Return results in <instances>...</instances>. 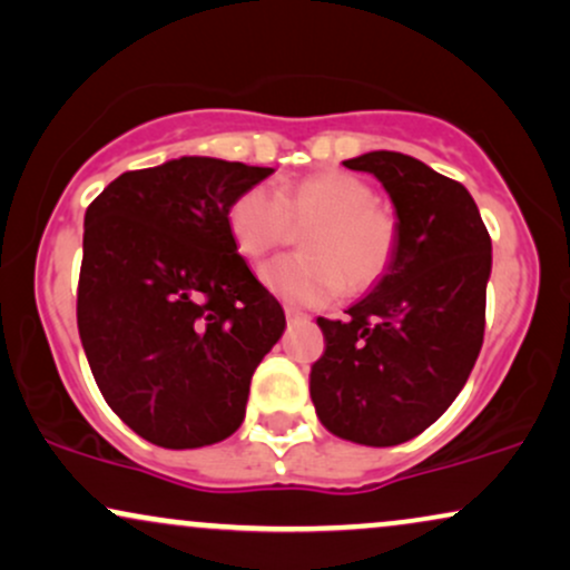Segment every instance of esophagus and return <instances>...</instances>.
Wrapping results in <instances>:
<instances>
[{
    "label": "esophagus",
    "mask_w": 570,
    "mask_h": 570,
    "mask_svg": "<svg viewBox=\"0 0 570 570\" xmlns=\"http://www.w3.org/2000/svg\"><path fill=\"white\" fill-rule=\"evenodd\" d=\"M284 313H286V321H305L307 318V315L305 313H302V309H297V307H289V305H286L284 307Z\"/></svg>",
    "instance_id": "1"
}]
</instances>
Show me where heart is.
Wrapping results in <instances>:
<instances>
[{
  "label": "heart",
  "instance_id": "obj_1",
  "mask_svg": "<svg viewBox=\"0 0 570 570\" xmlns=\"http://www.w3.org/2000/svg\"><path fill=\"white\" fill-rule=\"evenodd\" d=\"M305 228V255L263 265L265 289L292 305H326L347 286L368 289L397 247V226L376 205V194L350 173H318L292 186H252L228 207V234L247 261H263Z\"/></svg>",
  "mask_w": 570,
  "mask_h": 570
}]
</instances>
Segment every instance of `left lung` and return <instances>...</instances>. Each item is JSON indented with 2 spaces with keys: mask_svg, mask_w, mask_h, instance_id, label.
<instances>
[{
  "mask_svg": "<svg viewBox=\"0 0 570 570\" xmlns=\"http://www.w3.org/2000/svg\"><path fill=\"white\" fill-rule=\"evenodd\" d=\"M344 168L373 173L397 213V247L371 294L318 318L326 350L309 397L331 434L365 446L426 431L471 376L484 342L492 239L463 184L402 153Z\"/></svg>",
  "mask_w": 570,
  "mask_h": 570,
  "instance_id": "1",
  "label": "left lung"
}]
</instances>
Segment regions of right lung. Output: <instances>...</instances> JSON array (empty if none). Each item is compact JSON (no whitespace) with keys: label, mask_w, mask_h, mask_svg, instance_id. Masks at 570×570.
Wrapping results in <instances>:
<instances>
[{"label":"right lung","mask_w":570,"mask_h":570,"mask_svg":"<svg viewBox=\"0 0 570 570\" xmlns=\"http://www.w3.org/2000/svg\"><path fill=\"white\" fill-rule=\"evenodd\" d=\"M273 168L178 157L128 170L83 218L78 334L115 415L165 450L223 442L284 334L278 299L228 234V207Z\"/></svg>","instance_id":"right-lung-1"}]
</instances>
